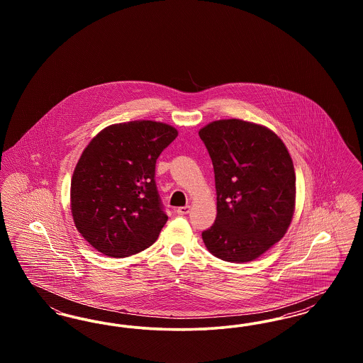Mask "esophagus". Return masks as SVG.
<instances>
[{
    "mask_svg": "<svg viewBox=\"0 0 363 363\" xmlns=\"http://www.w3.org/2000/svg\"><path fill=\"white\" fill-rule=\"evenodd\" d=\"M175 212H177L178 215H186V213H189L190 212V207L189 206H185V207L177 208Z\"/></svg>",
    "mask_w": 363,
    "mask_h": 363,
    "instance_id": "obj_1",
    "label": "esophagus"
}]
</instances>
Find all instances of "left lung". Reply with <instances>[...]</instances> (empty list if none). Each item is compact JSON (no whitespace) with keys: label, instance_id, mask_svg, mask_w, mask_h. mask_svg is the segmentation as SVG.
Segmentation results:
<instances>
[{"label":"left lung","instance_id":"8db88e82","mask_svg":"<svg viewBox=\"0 0 363 363\" xmlns=\"http://www.w3.org/2000/svg\"><path fill=\"white\" fill-rule=\"evenodd\" d=\"M199 136L213 164L218 209L203 241L218 259L253 261L280 241L291 223V156L272 130L253 122H211Z\"/></svg>","mask_w":363,"mask_h":363}]
</instances>
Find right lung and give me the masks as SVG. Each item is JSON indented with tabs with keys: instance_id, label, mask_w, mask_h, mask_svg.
Masks as SVG:
<instances>
[{
	"instance_id": "obj_1",
	"label": "right lung",
	"mask_w": 363,
	"mask_h": 363,
	"mask_svg": "<svg viewBox=\"0 0 363 363\" xmlns=\"http://www.w3.org/2000/svg\"><path fill=\"white\" fill-rule=\"evenodd\" d=\"M178 136L162 122L104 128L80 156L70 184L74 225L108 257L150 247L167 222L155 182L156 159Z\"/></svg>"
}]
</instances>
